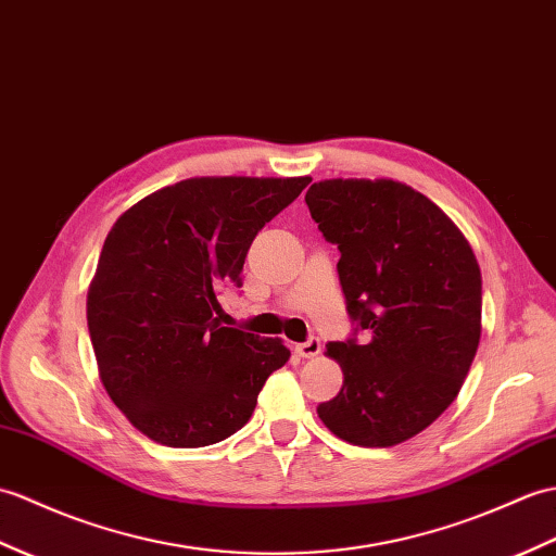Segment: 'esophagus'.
Masks as SVG:
<instances>
[{"label":"esophagus","mask_w":556,"mask_h":556,"mask_svg":"<svg viewBox=\"0 0 556 556\" xmlns=\"http://www.w3.org/2000/svg\"><path fill=\"white\" fill-rule=\"evenodd\" d=\"M295 353H299L301 357H317L321 353V341L319 339H307L305 343H299L295 345Z\"/></svg>","instance_id":"34e87169"}]
</instances>
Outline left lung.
Segmentation results:
<instances>
[{"instance_id":"left-lung-1","label":"left lung","mask_w":556,"mask_h":556,"mask_svg":"<svg viewBox=\"0 0 556 556\" xmlns=\"http://www.w3.org/2000/svg\"><path fill=\"white\" fill-rule=\"evenodd\" d=\"M305 203L341 251L345 309L367 333L327 345L343 386L317 415L345 443H405L467 379L481 341V267L453 219L403 182L321 179Z\"/></svg>"}]
</instances>
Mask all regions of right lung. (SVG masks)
Here are the masks:
<instances>
[{
    "mask_svg": "<svg viewBox=\"0 0 556 556\" xmlns=\"http://www.w3.org/2000/svg\"><path fill=\"white\" fill-rule=\"evenodd\" d=\"M309 177H191L127 208L111 227L87 291L103 389L137 431L167 447L237 433L281 339L223 327L217 291L235 281L257 231Z\"/></svg>",
    "mask_w": 556,
    "mask_h": 556,
    "instance_id": "1",
    "label": "right lung"
}]
</instances>
